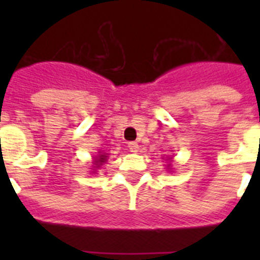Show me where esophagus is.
I'll list each match as a JSON object with an SVG mask.
<instances>
[{"label": "esophagus", "mask_w": 260, "mask_h": 260, "mask_svg": "<svg viewBox=\"0 0 260 260\" xmlns=\"http://www.w3.org/2000/svg\"><path fill=\"white\" fill-rule=\"evenodd\" d=\"M127 147L128 150H130V152H138V151H139V144H138L137 142H130Z\"/></svg>", "instance_id": "esophagus-1"}]
</instances>
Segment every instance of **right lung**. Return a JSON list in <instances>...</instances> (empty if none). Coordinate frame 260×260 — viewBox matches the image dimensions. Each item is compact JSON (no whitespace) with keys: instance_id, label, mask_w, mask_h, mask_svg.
I'll use <instances>...</instances> for the list:
<instances>
[{"instance_id":"add662e5","label":"right lung","mask_w":260,"mask_h":260,"mask_svg":"<svg viewBox=\"0 0 260 260\" xmlns=\"http://www.w3.org/2000/svg\"><path fill=\"white\" fill-rule=\"evenodd\" d=\"M105 157H107L105 155H100V157L96 160V165H102V162H105Z\"/></svg>"}]
</instances>
